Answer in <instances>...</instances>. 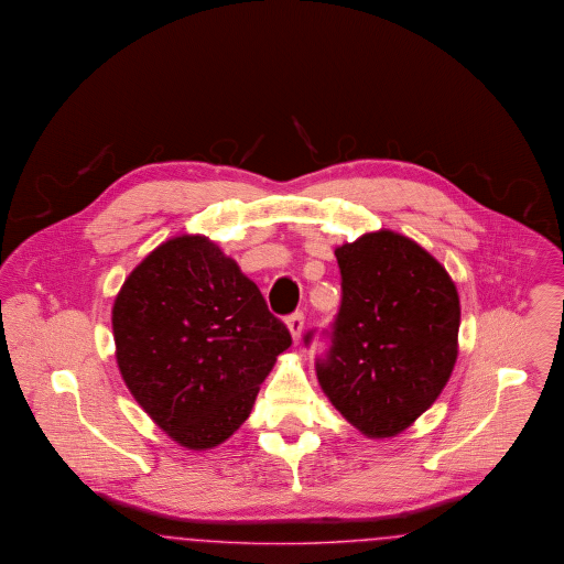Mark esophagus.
I'll list each match as a JSON object with an SVG mask.
<instances>
[{"instance_id": "esophagus-1", "label": "esophagus", "mask_w": 564, "mask_h": 564, "mask_svg": "<svg viewBox=\"0 0 564 564\" xmlns=\"http://www.w3.org/2000/svg\"><path fill=\"white\" fill-rule=\"evenodd\" d=\"M288 329L292 334L293 341H297L302 336V329H304V315L302 313H293L292 316H288Z\"/></svg>"}]
</instances>
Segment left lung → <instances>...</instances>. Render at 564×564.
Returning a JSON list of instances; mask_svg holds the SVG:
<instances>
[{
	"mask_svg": "<svg viewBox=\"0 0 564 564\" xmlns=\"http://www.w3.org/2000/svg\"><path fill=\"white\" fill-rule=\"evenodd\" d=\"M341 304L316 378L369 438L409 429L449 382L459 295L445 267L409 237L365 232L336 249ZM313 332L306 334L308 344Z\"/></svg>",
	"mask_w": 564,
	"mask_h": 564,
	"instance_id": "1",
	"label": "left lung"
}]
</instances>
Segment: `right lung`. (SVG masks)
Masks as SVG:
<instances>
[{
  "mask_svg": "<svg viewBox=\"0 0 564 564\" xmlns=\"http://www.w3.org/2000/svg\"><path fill=\"white\" fill-rule=\"evenodd\" d=\"M115 357L149 417L186 449H212L251 413L292 346L258 285L202 235L153 249L113 304Z\"/></svg>",
  "mask_w": 564,
  "mask_h": 564,
  "instance_id": "1",
  "label": "right lung"
}]
</instances>
